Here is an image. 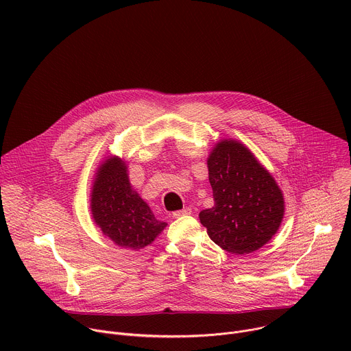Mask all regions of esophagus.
Masks as SVG:
<instances>
[{"label": "esophagus", "instance_id": "34e87169", "mask_svg": "<svg viewBox=\"0 0 351 351\" xmlns=\"http://www.w3.org/2000/svg\"><path fill=\"white\" fill-rule=\"evenodd\" d=\"M191 214V208H183V210H179V211H175L172 214L173 218H180V217H184V215H190Z\"/></svg>", "mask_w": 351, "mask_h": 351}]
</instances>
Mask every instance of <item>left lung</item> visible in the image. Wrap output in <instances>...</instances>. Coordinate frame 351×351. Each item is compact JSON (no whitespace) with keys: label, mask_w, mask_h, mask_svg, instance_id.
I'll use <instances>...</instances> for the list:
<instances>
[{"label":"left lung","mask_w":351,"mask_h":351,"mask_svg":"<svg viewBox=\"0 0 351 351\" xmlns=\"http://www.w3.org/2000/svg\"><path fill=\"white\" fill-rule=\"evenodd\" d=\"M214 207L199 213L214 243L232 254H248L278 232L283 194L272 175L236 140H221L207 160Z\"/></svg>","instance_id":"8db88e82"}]
</instances>
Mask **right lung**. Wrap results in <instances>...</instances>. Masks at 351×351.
Here are the masks:
<instances>
[{
    "instance_id": "obj_1",
    "label": "right lung",
    "mask_w": 351,
    "mask_h": 351,
    "mask_svg": "<svg viewBox=\"0 0 351 351\" xmlns=\"http://www.w3.org/2000/svg\"><path fill=\"white\" fill-rule=\"evenodd\" d=\"M90 202L94 222L119 247L143 248L167 226L133 190L126 164L118 157H110L98 168Z\"/></svg>"
}]
</instances>
